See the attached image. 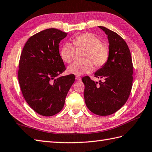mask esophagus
I'll use <instances>...</instances> for the list:
<instances>
[{"mask_svg":"<svg viewBox=\"0 0 152 152\" xmlns=\"http://www.w3.org/2000/svg\"><path fill=\"white\" fill-rule=\"evenodd\" d=\"M76 80H78V81H80V80H82L81 79V77L79 76H76Z\"/></svg>","mask_w":152,"mask_h":152,"instance_id":"esophagus-1","label":"esophagus"}]
</instances>
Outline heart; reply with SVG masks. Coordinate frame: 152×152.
<instances>
[{
  "label": "heart",
  "instance_id": "1",
  "mask_svg": "<svg viewBox=\"0 0 152 152\" xmlns=\"http://www.w3.org/2000/svg\"><path fill=\"white\" fill-rule=\"evenodd\" d=\"M73 44L69 42H64L60 50V56L66 63L72 61L76 48H85L82 61H77L68 67V72L76 76H81L92 72L93 64L96 68L104 66L109 58V49L102 44L101 40L93 33H86L74 37Z\"/></svg>",
  "mask_w": 152,
  "mask_h": 152
}]
</instances>
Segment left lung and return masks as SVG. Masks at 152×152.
I'll return each mask as SVG.
<instances>
[{
    "label": "left lung",
    "mask_w": 152,
    "mask_h": 152,
    "mask_svg": "<svg viewBox=\"0 0 152 152\" xmlns=\"http://www.w3.org/2000/svg\"><path fill=\"white\" fill-rule=\"evenodd\" d=\"M99 27L107 35L109 42L107 62L95 73V77L102 81L95 82L89 76L82 80L87 107L95 114L105 116L117 112L127 102L133 86V66L125 41L115 32Z\"/></svg>",
    "instance_id": "1"
}]
</instances>
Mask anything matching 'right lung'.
Wrapping results in <instances>:
<instances>
[{"instance_id": "right-lung-1", "label": "right lung", "mask_w": 152, "mask_h": 152, "mask_svg": "<svg viewBox=\"0 0 152 152\" xmlns=\"http://www.w3.org/2000/svg\"><path fill=\"white\" fill-rule=\"evenodd\" d=\"M66 35L57 28H48L28 38L22 50L19 86L28 104L41 115H53L63 109L75 81L74 74L57 77L66 70L59 44Z\"/></svg>"}]
</instances>
